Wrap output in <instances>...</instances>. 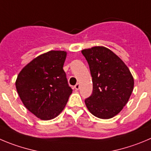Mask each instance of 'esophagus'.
Returning <instances> with one entry per match:
<instances>
[{"mask_svg": "<svg viewBox=\"0 0 151 151\" xmlns=\"http://www.w3.org/2000/svg\"><path fill=\"white\" fill-rule=\"evenodd\" d=\"M74 88H75V89L76 90V91H78V90L79 89V88H80V85H79V83H77L76 85H75V87H74Z\"/></svg>", "mask_w": 151, "mask_h": 151, "instance_id": "obj_1", "label": "esophagus"}]
</instances>
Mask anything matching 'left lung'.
I'll list each match as a JSON object with an SVG mask.
<instances>
[{
    "label": "left lung",
    "instance_id": "8db88e82",
    "mask_svg": "<svg viewBox=\"0 0 151 151\" xmlns=\"http://www.w3.org/2000/svg\"><path fill=\"white\" fill-rule=\"evenodd\" d=\"M90 67L93 92L85 100L90 112L101 119L117 115L133 91L134 79L129 68L113 52L103 46L81 51Z\"/></svg>",
    "mask_w": 151,
    "mask_h": 151
}]
</instances>
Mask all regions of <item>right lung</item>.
<instances>
[{"instance_id": "obj_1", "label": "right lung", "mask_w": 151, "mask_h": 151, "mask_svg": "<svg viewBox=\"0 0 151 151\" xmlns=\"http://www.w3.org/2000/svg\"><path fill=\"white\" fill-rule=\"evenodd\" d=\"M64 51H50L27 63L19 73L16 87L27 110L41 120L60 114L73 92L63 66Z\"/></svg>"}]
</instances>
